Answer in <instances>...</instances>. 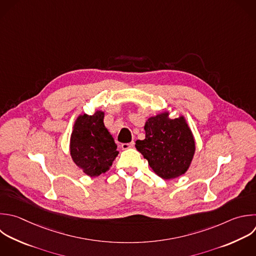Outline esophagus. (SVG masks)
Wrapping results in <instances>:
<instances>
[{"label":"esophagus","mask_w":256,"mask_h":256,"mask_svg":"<svg viewBox=\"0 0 256 256\" xmlns=\"http://www.w3.org/2000/svg\"><path fill=\"white\" fill-rule=\"evenodd\" d=\"M133 147H134V141H132L130 143H123V144H121V148L123 150L129 149V148H133Z\"/></svg>","instance_id":"obj_1"}]
</instances>
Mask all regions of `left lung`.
Returning <instances> with one entry per match:
<instances>
[{"label":"left lung","instance_id":"left-lung-1","mask_svg":"<svg viewBox=\"0 0 256 256\" xmlns=\"http://www.w3.org/2000/svg\"><path fill=\"white\" fill-rule=\"evenodd\" d=\"M145 139L136 141V149L163 179L184 174L192 161L195 143L183 117L169 119L168 113L151 117L145 124Z\"/></svg>","mask_w":256,"mask_h":256}]
</instances>
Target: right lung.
<instances>
[{"instance_id":"obj_1","label":"right lung","mask_w":256,"mask_h":256,"mask_svg":"<svg viewBox=\"0 0 256 256\" xmlns=\"http://www.w3.org/2000/svg\"><path fill=\"white\" fill-rule=\"evenodd\" d=\"M104 113L81 115L71 135L70 152L73 161L91 177L106 172L118 155L117 145L106 129Z\"/></svg>"}]
</instances>
